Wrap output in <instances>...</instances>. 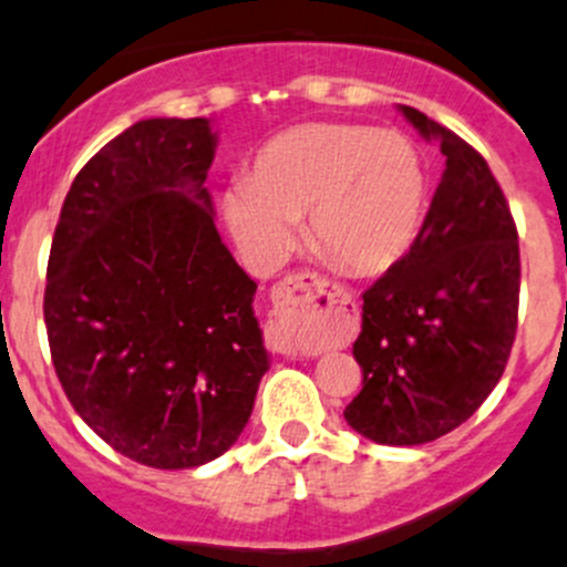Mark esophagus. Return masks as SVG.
Returning a JSON list of instances; mask_svg holds the SVG:
<instances>
[{
  "instance_id": "esophagus-1",
  "label": "esophagus",
  "mask_w": 567,
  "mask_h": 567,
  "mask_svg": "<svg viewBox=\"0 0 567 567\" xmlns=\"http://www.w3.org/2000/svg\"><path fill=\"white\" fill-rule=\"evenodd\" d=\"M326 293V282L315 274H293L285 277L282 282L274 285V323L268 326V344L271 350L285 355H296V323L315 312L318 299Z\"/></svg>"
}]
</instances>
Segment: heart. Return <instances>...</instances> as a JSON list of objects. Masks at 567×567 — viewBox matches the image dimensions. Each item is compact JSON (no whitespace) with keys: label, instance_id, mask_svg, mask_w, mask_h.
<instances>
[{"label":"heart","instance_id":"obj_1","mask_svg":"<svg viewBox=\"0 0 567 567\" xmlns=\"http://www.w3.org/2000/svg\"><path fill=\"white\" fill-rule=\"evenodd\" d=\"M424 212L426 174L413 143L342 122L279 133L223 195L225 225L255 266H282L299 247L296 225L307 219L315 252L355 277L402 264Z\"/></svg>","mask_w":567,"mask_h":567}]
</instances>
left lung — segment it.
<instances>
[{
	"label": "left lung",
	"mask_w": 567,
	"mask_h": 567,
	"mask_svg": "<svg viewBox=\"0 0 567 567\" xmlns=\"http://www.w3.org/2000/svg\"><path fill=\"white\" fill-rule=\"evenodd\" d=\"M445 171L408 258L363 293L353 355L363 389L344 421L380 445H421L462 426L499 383L519 315V236L486 159L426 113Z\"/></svg>",
	"instance_id": "obj_1"
}]
</instances>
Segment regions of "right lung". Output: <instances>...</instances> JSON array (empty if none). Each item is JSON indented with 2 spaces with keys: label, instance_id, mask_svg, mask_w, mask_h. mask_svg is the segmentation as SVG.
Wrapping results in <instances>:
<instances>
[{
  "label": "right lung",
  "instance_id": "1",
  "mask_svg": "<svg viewBox=\"0 0 567 567\" xmlns=\"http://www.w3.org/2000/svg\"><path fill=\"white\" fill-rule=\"evenodd\" d=\"M208 118H143L75 176L48 258L45 329L75 413L133 462L223 456L268 372L258 285L214 225Z\"/></svg>",
  "mask_w": 567,
  "mask_h": 567
}]
</instances>
